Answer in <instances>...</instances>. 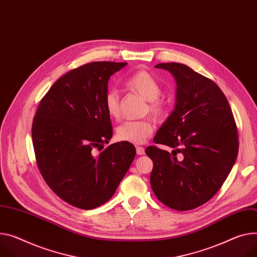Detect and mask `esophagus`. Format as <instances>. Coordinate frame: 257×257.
<instances>
[{
    "mask_svg": "<svg viewBox=\"0 0 257 257\" xmlns=\"http://www.w3.org/2000/svg\"><path fill=\"white\" fill-rule=\"evenodd\" d=\"M136 151H137V154L138 155H143L145 153V149L141 146H137L136 147Z\"/></svg>",
    "mask_w": 257,
    "mask_h": 257,
    "instance_id": "34e87169",
    "label": "esophagus"
}]
</instances>
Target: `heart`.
<instances>
[{"label": "heart", "instance_id": "obj_1", "mask_svg": "<svg viewBox=\"0 0 257 257\" xmlns=\"http://www.w3.org/2000/svg\"><path fill=\"white\" fill-rule=\"evenodd\" d=\"M127 88L139 93L149 101L146 113L155 119H161L167 113V104L160 97L162 87L155 77L146 70H139L130 75L124 81ZM104 107L107 114L114 119L120 116V94L117 89L111 88L104 95ZM154 124L151 119L124 121L116 128V138L119 141L132 144H142L153 133Z\"/></svg>", "mask_w": 257, "mask_h": 257}]
</instances>
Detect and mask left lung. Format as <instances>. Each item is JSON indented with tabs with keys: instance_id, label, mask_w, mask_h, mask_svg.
I'll list each match as a JSON object with an SVG mask.
<instances>
[{
	"instance_id": "1",
	"label": "left lung",
	"mask_w": 257,
	"mask_h": 257,
	"mask_svg": "<svg viewBox=\"0 0 257 257\" xmlns=\"http://www.w3.org/2000/svg\"><path fill=\"white\" fill-rule=\"evenodd\" d=\"M155 68L173 74L177 96L153 141L175 150L146 148L153 162L150 185L171 209L192 210L212 199L227 178L238 156V128L227 98L211 79L178 63Z\"/></svg>"
}]
</instances>
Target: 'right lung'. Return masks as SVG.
Instances as JSON below:
<instances>
[{"mask_svg": "<svg viewBox=\"0 0 257 257\" xmlns=\"http://www.w3.org/2000/svg\"><path fill=\"white\" fill-rule=\"evenodd\" d=\"M126 63L93 62L71 70L39 103L32 125L36 163L62 200L83 210L108 202L131 167L136 148L114 143L104 107L108 80Z\"/></svg>", "mask_w": 257, "mask_h": 257, "instance_id": "right-lung-1", "label": "right lung"}]
</instances>
